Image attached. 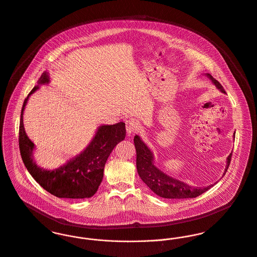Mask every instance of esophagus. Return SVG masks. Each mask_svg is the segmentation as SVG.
Listing matches in <instances>:
<instances>
[{
	"label": "esophagus",
	"mask_w": 257,
	"mask_h": 257,
	"mask_svg": "<svg viewBox=\"0 0 257 257\" xmlns=\"http://www.w3.org/2000/svg\"><path fill=\"white\" fill-rule=\"evenodd\" d=\"M139 127H140L139 123L133 118L126 121V131H127L128 135L137 133L139 131Z\"/></svg>",
	"instance_id": "esophagus-1"
}]
</instances>
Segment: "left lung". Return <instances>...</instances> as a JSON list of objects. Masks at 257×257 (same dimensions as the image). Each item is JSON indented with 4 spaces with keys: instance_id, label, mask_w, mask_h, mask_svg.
<instances>
[{
    "instance_id": "obj_1",
    "label": "left lung",
    "mask_w": 257,
    "mask_h": 257,
    "mask_svg": "<svg viewBox=\"0 0 257 257\" xmlns=\"http://www.w3.org/2000/svg\"><path fill=\"white\" fill-rule=\"evenodd\" d=\"M207 77L212 81V83L217 86L221 91L225 92L222 85L215 80L210 74H207ZM134 144L137 153L136 166L138 174L141 177L144 183L158 196L167 199H185V198H195L197 196L210 189L213 184L206 187H194L190 186L187 183H184L176 178H173L166 174L164 171L159 170L154 165V156L151 150L147 145L143 142L142 139L136 135L134 137ZM232 152L229 154L227 159V167L224 172L228 171Z\"/></svg>"
}]
</instances>
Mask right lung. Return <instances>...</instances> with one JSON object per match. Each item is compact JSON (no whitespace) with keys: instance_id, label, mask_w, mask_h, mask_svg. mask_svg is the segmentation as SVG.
Listing matches in <instances>:
<instances>
[{"instance_id":"right-lung-1","label":"right lung","mask_w":257,"mask_h":257,"mask_svg":"<svg viewBox=\"0 0 257 257\" xmlns=\"http://www.w3.org/2000/svg\"><path fill=\"white\" fill-rule=\"evenodd\" d=\"M48 73L44 72L24 101L21 113L19 145L23 162L30 175L46 191L58 198H89L97 191L103 178L105 163L115 146L125 139V123L99 126L93 139L78 156L58 169L48 171L38 167L33 160L34 144L29 140L24 127V111L29 97L39 88L48 84Z\"/></svg>"}]
</instances>
